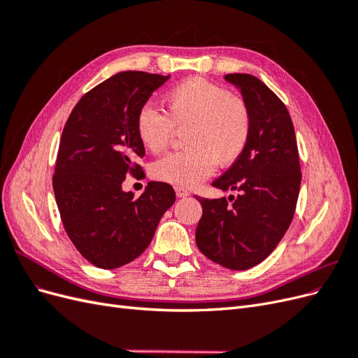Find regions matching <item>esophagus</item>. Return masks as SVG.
I'll list each match as a JSON object with an SVG mask.
<instances>
[{
	"instance_id": "34e87169",
	"label": "esophagus",
	"mask_w": 358,
	"mask_h": 358,
	"mask_svg": "<svg viewBox=\"0 0 358 358\" xmlns=\"http://www.w3.org/2000/svg\"><path fill=\"white\" fill-rule=\"evenodd\" d=\"M176 196L178 197H188L189 196V191L188 189H185V188H182V187H178L176 188Z\"/></svg>"
}]
</instances>
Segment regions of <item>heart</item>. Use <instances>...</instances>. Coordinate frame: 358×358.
<instances>
[{
  "mask_svg": "<svg viewBox=\"0 0 358 358\" xmlns=\"http://www.w3.org/2000/svg\"><path fill=\"white\" fill-rule=\"evenodd\" d=\"M164 113L145 104L136 116L137 137L149 152L167 149L176 131H183L185 150L158 159L155 179L178 187H194L216 169L229 167L241 158L251 136V112L239 96L220 85L188 79L170 88Z\"/></svg>",
  "mask_w": 358,
  "mask_h": 358,
  "instance_id": "heart-1",
  "label": "heart"
}]
</instances>
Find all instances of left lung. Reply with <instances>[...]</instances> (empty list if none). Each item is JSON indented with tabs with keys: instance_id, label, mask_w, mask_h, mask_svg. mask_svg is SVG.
Listing matches in <instances>:
<instances>
[{
	"instance_id": "8db88e82",
	"label": "left lung",
	"mask_w": 358,
	"mask_h": 358,
	"mask_svg": "<svg viewBox=\"0 0 358 358\" xmlns=\"http://www.w3.org/2000/svg\"><path fill=\"white\" fill-rule=\"evenodd\" d=\"M251 112V136L241 158L212 185L237 191L229 200L197 197L200 251L216 264L246 270L273 252L292 221L301 171L294 125L279 96L252 74H225Z\"/></svg>"
}]
</instances>
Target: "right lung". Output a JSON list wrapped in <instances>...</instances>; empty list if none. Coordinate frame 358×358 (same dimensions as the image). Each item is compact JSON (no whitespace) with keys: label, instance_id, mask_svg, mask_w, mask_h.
Returning a JSON list of instances; mask_svg holds the SVG:
<instances>
[{"label":"right lung","instance_id":"1","mask_svg":"<svg viewBox=\"0 0 358 358\" xmlns=\"http://www.w3.org/2000/svg\"><path fill=\"white\" fill-rule=\"evenodd\" d=\"M170 76L122 71L86 92L62 129L53 192L70 241L100 268L133 262L149 246L161 216L175 203L166 182H149L134 197L125 176H138L145 146L136 133L137 112Z\"/></svg>","mask_w":358,"mask_h":358}]
</instances>
